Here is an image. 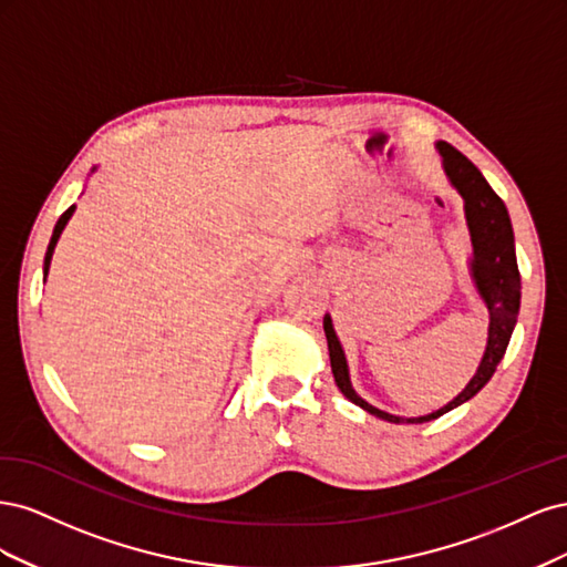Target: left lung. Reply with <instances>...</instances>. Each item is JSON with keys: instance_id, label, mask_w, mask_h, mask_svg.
Returning <instances> with one entry per match:
<instances>
[{"instance_id": "8db88e82", "label": "left lung", "mask_w": 567, "mask_h": 567, "mask_svg": "<svg viewBox=\"0 0 567 567\" xmlns=\"http://www.w3.org/2000/svg\"><path fill=\"white\" fill-rule=\"evenodd\" d=\"M435 148L442 156L444 175H447L450 184L463 198V213H466V225H468L471 246H473L471 260H468V274H471L477 298L483 300V305L489 312L487 346H485L483 359H480L475 375L450 404H444L442 409L425 416H411V419L394 416L379 406L369 404L364 398H359L350 381L348 357L336 336L333 319L331 315H326L323 333H326V342H329L331 371H333L338 390L346 394L352 404L369 411L371 416L390 421V423L433 421L442 414H447V411L461 406L463 402H468L471 398H475V394L487 385L496 367H499V362L504 359L511 333L516 329L518 312H520V271L516 260V238H513L511 217L504 200L494 194V188L487 184L483 173H480V169L452 144L437 142Z\"/></svg>"}]
</instances>
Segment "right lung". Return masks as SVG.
<instances>
[{
	"label": "right lung",
	"instance_id": "add662e5",
	"mask_svg": "<svg viewBox=\"0 0 567 567\" xmlns=\"http://www.w3.org/2000/svg\"><path fill=\"white\" fill-rule=\"evenodd\" d=\"M96 169V167H94ZM92 169V173H94ZM73 213H75V205H71V208H68L61 217H59V221H56V227H54V234H51V241H49V248H47V255H44V281H47V274H49V265H51V255H54V248H56V244H59V238H61V231L65 229V225H68V219L73 217Z\"/></svg>",
	"mask_w": 567,
	"mask_h": 567
}]
</instances>
